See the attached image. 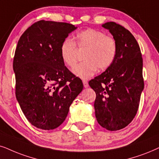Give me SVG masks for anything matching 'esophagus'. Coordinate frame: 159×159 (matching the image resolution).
Returning <instances> with one entry per match:
<instances>
[{
  "instance_id": "esophagus-1",
  "label": "esophagus",
  "mask_w": 159,
  "mask_h": 159,
  "mask_svg": "<svg viewBox=\"0 0 159 159\" xmlns=\"http://www.w3.org/2000/svg\"><path fill=\"white\" fill-rule=\"evenodd\" d=\"M83 84H84V86L85 88H87L88 86H89V84H88V82L85 81V80H84L83 81Z\"/></svg>"
}]
</instances>
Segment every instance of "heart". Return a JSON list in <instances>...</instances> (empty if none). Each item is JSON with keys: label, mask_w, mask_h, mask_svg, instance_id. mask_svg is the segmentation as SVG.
Returning <instances> with one entry per match:
<instances>
[{"label": "heart", "mask_w": 159, "mask_h": 159, "mask_svg": "<svg viewBox=\"0 0 159 159\" xmlns=\"http://www.w3.org/2000/svg\"><path fill=\"white\" fill-rule=\"evenodd\" d=\"M85 49L83 59L85 61L73 69L75 75L87 79L96 73L97 68L104 70L111 66L115 59L117 47L115 39L106 36L99 30H84L75 37V42L66 38L60 45L61 60L70 67H75L77 62V49Z\"/></svg>", "instance_id": "b5f03b06"}]
</instances>
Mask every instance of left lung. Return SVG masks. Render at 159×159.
Here are the masks:
<instances>
[{"label": "left lung", "instance_id": "obj_1", "mask_svg": "<svg viewBox=\"0 0 159 159\" xmlns=\"http://www.w3.org/2000/svg\"><path fill=\"white\" fill-rule=\"evenodd\" d=\"M115 39L117 47L113 64L89 81L96 93L94 107L98 123L108 130H118L131 122L144 89L139 45L130 32L114 22L102 25Z\"/></svg>", "mask_w": 159, "mask_h": 159}]
</instances>
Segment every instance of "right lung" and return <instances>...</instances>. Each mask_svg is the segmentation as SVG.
I'll use <instances>...</instances> for the list:
<instances>
[{
  "label": "right lung",
  "instance_id": "add662e5",
  "mask_svg": "<svg viewBox=\"0 0 159 159\" xmlns=\"http://www.w3.org/2000/svg\"><path fill=\"white\" fill-rule=\"evenodd\" d=\"M76 29L67 23L39 20L17 43L13 61L16 98L27 120L40 129L61 125L83 89L81 80L60 56L61 43Z\"/></svg>",
  "mask_w": 159,
  "mask_h": 159
}]
</instances>
